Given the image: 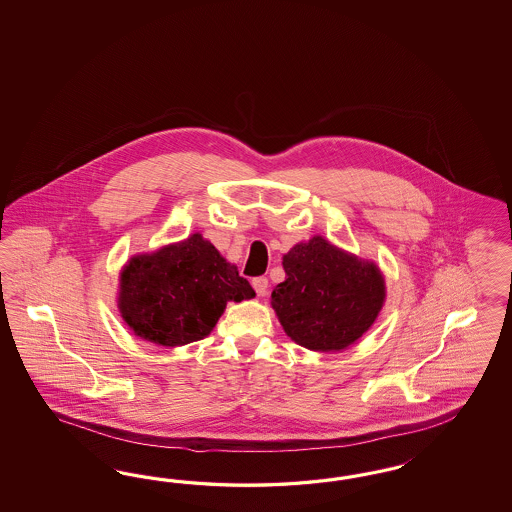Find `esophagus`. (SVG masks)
I'll return each instance as SVG.
<instances>
[{"label": "esophagus", "mask_w": 512, "mask_h": 512, "mask_svg": "<svg viewBox=\"0 0 512 512\" xmlns=\"http://www.w3.org/2000/svg\"><path fill=\"white\" fill-rule=\"evenodd\" d=\"M251 285H253V289H255V293L259 296H264L268 293V279L264 278V276H259V278H253L251 281Z\"/></svg>", "instance_id": "1"}]
</instances>
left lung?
<instances>
[{
  "instance_id": "8db88e82",
  "label": "left lung",
  "mask_w": 512,
  "mask_h": 512,
  "mask_svg": "<svg viewBox=\"0 0 512 512\" xmlns=\"http://www.w3.org/2000/svg\"><path fill=\"white\" fill-rule=\"evenodd\" d=\"M287 278L272 291V308L287 336L311 351H341L373 325L385 300V279L313 236L283 255Z\"/></svg>"
}]
</instances>
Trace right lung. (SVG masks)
Listing matches in <instances>:
<instances>
[{"instance_id":"add662e5","label":"right lung","mask_w":512,"mask_h":512,"mask_svg":"<svg viewBox=\"0 0 512 512\" xmlns=\"http://www.w3.org/2000/svg\"><path fill=\"white\" fill-rule=\"evenodd\" d=\"M255 296L249 281L201 234L133 257L120 279V311L142 340L178 347L202 340L229 300Z\"/></svg>"}]
</instances>
